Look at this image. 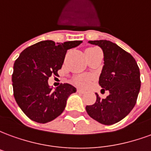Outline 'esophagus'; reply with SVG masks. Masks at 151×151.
<instances>
[{"mask_svg": "<svg viewBox=\"0 0 151 151\" xmlns=\"http://www.w3.org/2000/svg\"><path fill=\"white\" fill-rule=\"evenodd\" d=\"M77 91L78 92V93H82V94H84V93H85V91H83L82 89H78Z\"/></svg>", "mask_w": 151, "mask_h": 151, "instance_id": "34e87169", "label": "esophagus"}]
</instances>
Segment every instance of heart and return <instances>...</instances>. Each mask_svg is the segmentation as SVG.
<instances>
[{
    "label": "heart",
    "mask_w": 151,
    "mask_h": 151,
    "mask_svg": "<svg viewBox=\"0 0 151 151\" xmlns=\"http://www.w3.org/2000/svg\"><path fill=\"white\" fill-rule=\"evenodd\" d=\"M89 78L88 77H81V78H78L74 80V82H75L77 85L80 86H83L86 84V82H88Z\"/></svg>",
    "instance_id": "heart-1"
}]
</instances>
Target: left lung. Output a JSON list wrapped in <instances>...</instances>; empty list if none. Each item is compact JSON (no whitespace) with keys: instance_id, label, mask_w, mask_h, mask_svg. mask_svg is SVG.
I'll list each match as a JSON object with an SVG mask.
<instances>
[{"instance_id":"1","label":"left lung","mask_w":151,"mask_h":151,"mask_svg":"<svg viewBox=\"0 0 151 151\" xmlns=\"http://www.w3.org/2000/svg\"><path fill=\"white\" fill-rule=\"evenodd\" d=\"M88 43L103 50L104 62L99 83L109 95L101 99L95 93L96 102L86 110L96 121L111 125L124 119L136 104L141 87L139 68L133 56L116 43L104 40Z\"/></svg>"}]
</instances>
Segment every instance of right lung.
I'll list each match as a JSON object with an SVG mask.
<instances>
[{
	"label": "right lung",
	"mask_w": 151,
	"mask_h": 151,
	"mask_svg": "<svg viewBox=\"0 0 151 151\" xmlns=\"http://www.w3.org/2000/svg\"><path fill=\"white\" fill-rule=\"evenodd\" d=\"M82 41L55 43L40 41L23 50L14 64L12 82L17 104L31 120L45 124L59 116L65 110L69 95L77 89L69 83L53 89L48 78L58 75L67 50Z\"/></svg>",
	"instance_id": "right-lung-1"
}]
</instances>
